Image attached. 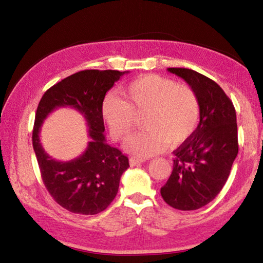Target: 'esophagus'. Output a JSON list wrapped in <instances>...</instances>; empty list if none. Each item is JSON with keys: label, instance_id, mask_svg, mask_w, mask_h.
<instances>
[{"label": "esophagus", "instance_id": "34e87169", "mask_svg": "<svg viewBox=\"0 0 263 263\" xmlns=\"http://www.w3.org/2000/svg\"><path fill=\"white\" fill-rule=\"evenodd\" d=\"M145 161V159H140V158H131L130 159V164L131 166H136V164H138V163H141V162H144Z\"/></svg>", "mask_w": 263, "mask_h": 263}]
</instances>
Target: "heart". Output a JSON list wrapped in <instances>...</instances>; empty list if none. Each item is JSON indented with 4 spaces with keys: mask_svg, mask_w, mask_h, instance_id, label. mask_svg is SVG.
I'll list each match as a JSON object with an SVG mask.
<instances>
[{
    "mask_svg": "<svg viewBox=\"0 0 263 263\" xmlns=\"http://www.w3.org/2000/svg\"><path fill=\"white\" fill-rule=\"evenodd\" d=\"M123 97L108 95L102 116L116 141L127 139L142 117L146 130L128 139L125 147L139 157H152L171 146H180L194 136L201 117L198 95L188 84L147 74L123 89Z\"/></svg>",
    "mask_w": 263,
    "mask_h": 263,
    "instance_id": "1",
    "label": "heart"
}]
</instances>
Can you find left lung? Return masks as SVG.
<instances>
[{"label":"left lung","mask_w":263,"mask_h":263,"mask_svg":"<svg viewBox=\"0 0 263 263\" xmlns=\"http://www.w3.org/2000/svg\"><path fill=\"white\" fill-rule=\"evenodd\" d=\"M198 95L201 117L188 141L174 152V166L160 193L168 205L190 211L220 193L238 154L237 116L232 101L205 75L188 68H168Z\"/></svg>","instance_id":"1"}]
</instances>
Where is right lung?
Masks as SVG:
<instances>
[{
    "label": "right lung",
    "instance_id": "obj_1",
    "mask_svg": "<svg viewBox=\"0 0 263 263\" xmlns=\"http://www.w3.org/2000/svg\"><path fill=\"white\" fill-rule=\"evenodd\" d=\"M125 73L128 72L81 70L47 89L38 104L32 145L42 179L53 199L70 212L96 215L104 211L118 193L122 174L130 167L126 155L105 142L102 116L106 91ZM60 106H72L81 112L91 137L86 152L67 163L51 158L39 138L43 119Z\"/></svg>",
    "mask_w": 263,
    "mask_h": 263
}]
</instances>
